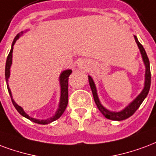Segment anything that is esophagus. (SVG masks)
Wrapping results in <instances>:
<instances>
[{
	"mask_svg": "<svg viewBox=\"0 0 156 156\" xmlns=\"http://www.w3.org/2000/svg\"><path fill=\"white\" fill-rule=\"evenodd\" d=\"M88 65H89V61L86 60V59H82V60L78 61V66L79 69H87Z\"/></svg>",
	"mask_w": 156,
	"mask_h": 156,
	"instance_id": "34e87169",
	"label": "esophagus"
}]
</instances>
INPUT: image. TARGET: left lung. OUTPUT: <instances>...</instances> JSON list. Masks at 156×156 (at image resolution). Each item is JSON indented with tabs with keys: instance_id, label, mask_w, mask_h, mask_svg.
I'll return each instance as SVG.
<instances>
[{
	"instance_id": "1",
	"label": "left lung",
	"mask_w": 156,
	"mask_h": 156,
	"mask_svg": "<svg viewBox=\"0 0 156 156\" xmlns=\"http://www.w3.org/2000/svg\"><path fill=\"white\" fill-rule=\"evenodd\" d=\"M135 40L137 44V46L140 49V55L142 57L143 63L145 64L146 67V73H145V83H144V88L141 91V93H140L139 95L137 96L136 98L134 99L133 101H131V103H129L126 107L122 109L120 112H112V111L108 110L106 107H103L101 105V101L99 100L98 96V93H97V88H96V85L93 82L92 77L88 75V81H89V85L93 93V98L95 101V103L97 105V107L99 109V111L101 112V114L103 116L107 118V119L112 120V121H122V120L127 119L128 117H130L132 116L136 111L139 108L140 104L142 103L143 101L145 100L146 98V96L148 95L149 90H150V87H151V69H150V61L146 55V50L143 48V46L140 44V43L138 41V39L136 35H134Z\"/></svg>"
}]
</instances>
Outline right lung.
Wrapping results in <instances>:
<instances>
[{"mask_svg":"<svg viewBox=\"0 0 156 156\" xmlns=\"http://www.w3.org/2000/svg\"><path fill=\"white\" fill-rule=\"evenodd\" d=\"M27 30H25V32H26ZM23 31H21L20 33L17 34L16 38L14 39L13 42H12V44H11V49H10V51L9 53V55H8L7 59H6V63H5V81H6V84H7V89L8 92H9V94L10 96V98H11V101H12V103H13L14 107H16V109L18 111L21 116H23L25 118H27L30 121L33 122H35V123H38V124H41V125H46V124H49V123H51L52 122L54 121H56L57 119H58L62 114L64 112V111L66 109L67 105H68V98H69V90H68V87H69V75L72 73V70L71 69H66V70H63V72L61 73L60 75H59V84H60V100H59V103H58V107L57 111L55 112V114L51 117H49L48 119L46 120H40L36 119V118H33L28 115V114L25 113V112L24 111L22 107L19 106L17 104L16 101H14L13 97H12V94H11V91H10V87H9V85H8V79L10 78V66L12 64V53H13V46L15 44V43L16 42V40L19 39L20 37L23 34Z\"/></svg>","mask_w":156,"mask_h":156,"instance_id":"obj_1","label":"right lung"}]
</instances>
